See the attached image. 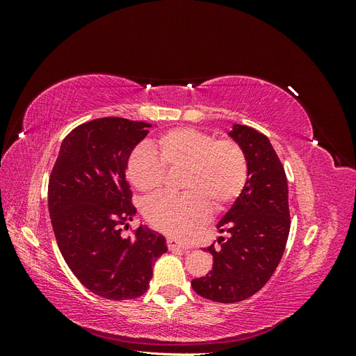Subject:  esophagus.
Here are the masks:
<instances>
[{
	"mask_svg": "<svg viewBox=\"0 0 356 356\" xmlns=\"http://www.w3.org/2000/svg\"><path fill=\"white\" fill-rule=\"evenodd\" d=\"M166 243H168L169 250H188L190 248V243H187L184 241H179V239L174 238V236H169V238H166Z\"/></svg>",
	"mask_w": 356,
	"mask_h": 356,
	"instance_id": "obj_1",
	"label": "esophagus"
}]
</instances>
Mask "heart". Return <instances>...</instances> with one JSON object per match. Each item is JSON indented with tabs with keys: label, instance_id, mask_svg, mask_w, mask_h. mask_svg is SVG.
<instances>
[{
	"label": "heart",
	"instance_id": "obj_1",
	"mask_svg": "<svg viewBox=\"0 0 356 356\" xmlns=\"http://www.w3.org/2000/svg\"><path fill=\"white\" fill-rule=\"evenodd\" d=\"M148 145L136 147L127 160V177L141 193L161 187L168 170L182 169L179 195L152 196L143 204L144 218L168 233H186L213 212L227 211L238 200L248 181V160L233 139L193 127H175Z\"/></svg>",
	"mask_w": 356,
	"mask_h": 356
}]
</instances>
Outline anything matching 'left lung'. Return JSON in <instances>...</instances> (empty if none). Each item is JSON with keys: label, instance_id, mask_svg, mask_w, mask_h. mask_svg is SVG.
Masks as SVG:
<instances>
[{"label": "left lung", "instance_id": "obj_1", "mask_svg": "<svg viewBox=\"0 0 356 356\" xmlns=\"http://www.w3.org/2000/svg\"><path fill=\"white\" fill-rule=\"evenodd\" d=\"M246 154L248 181L242 195L218 222V246L207 248L212 270L193 279L196 293L217 303H238L260 291L284 255L291 218L285 169L268 138L234 124L229 134Z\"/></svg>", "mask_w": 356, "mask_h": 356}]
</instances>
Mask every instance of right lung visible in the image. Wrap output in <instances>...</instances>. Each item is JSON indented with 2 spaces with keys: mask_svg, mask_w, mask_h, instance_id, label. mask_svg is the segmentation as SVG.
<instances>
[{
  "mask_svg": "<svg viewBox=\"0 0 356 356\" xmlns=\"http://www.w3.org/2000/svg\"><path fill=\"white\" fill-rule=\"evenodd\" d=\"M152 124L122 117L86 122L65 136L49 179V212L63 260L75 277L108 300L141 297L168 248L160 233L139 225L123 238L136 208L127 160Z\"/></svg>",
  "mask_w": 356,
  "mask_h": 356,
  "instance_id": "add662e5",
  "label": "right lung"
}]
</instances>
